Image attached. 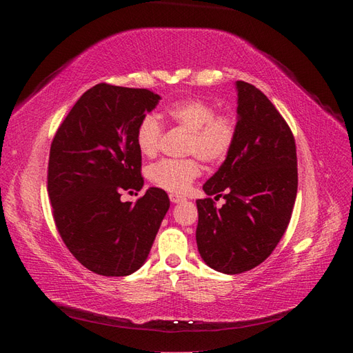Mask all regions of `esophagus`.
I'll return each mask as SVG.
<instances>
[{"mask_svg":"<svg viewBox=\"0 0 353 353\" xmlns=\"http://www.w3.org/2000/svg\"><path fill=\"white\" fill-rule=\"evenodd\" d=\"M169 199H170V201H172V203H181V201L185 200V197L179 196V194H169Z\"/></svg>","mask_w":353,"mask_h":353,"instance_id":"obj_1","label":"esophagus"}]
</instances>
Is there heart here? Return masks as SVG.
Masks as SVG:
<instances>
[{
    "instance_id": "heart-1",
    "label": "heart",
    "mask_w": 353,
    "mask_h": 353,
    "mask_svg": "<svg viewBox=\"0 0 353 353\" xmlns=\"http://www.w3.org/2000/svg\"><path fill=\"white\" fill-rule=\"evenodd\" d=\"M168 116L188 131L184 152L196 154L208 163H218L225 159L236 141L237 126L230 114H215V105L201 99L175 101L166 109ZM163 128L154 114H145L137 126L135 141L145 157L157 154ZM201 168L196 157L163 159L147 170L152 183L170 193H184L200 175Z\"/></svg>"
}]
</instances>
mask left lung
I'll list each match as a JSON object with an SVG mask.
<instances>
[{
    "instance_id": "left-lung-1",
    "label": "left lung",
    "mask_w": 353,
    "mask_h": 353,
    "mask_svg": "<svg viewBox=\"0 0 353 353\" xmlns=\"http://www.w3.org/2000/svg\"><path fill=\"white\" fill-rule=\"evenodd\" d=\"M237 132L228 156L199 199L197 249L210 268L241 274L262 263L284 236L297 193L294 137L266 95L236 82Z\"/></svg>"
}]
</instances>
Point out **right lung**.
I'll list each match as a JSON object with an SVG mask.
<instances>
[{"mask_svg": "<svg viewBox=\"0 0 353 353\" xmlns=\"http://www.w3.org/2000/svg\"><path fill=\"white\" fill-rule=\"evenodd\" d=\"M159 100L150 90L99 83L74 103L51 143L48 194L56 227L70 253L95 274L140 270L169 209L168 194L154 187L135 203L121 201L123 190L144 185L135 132Z\"/></svg>", "mask_w": 353, "mask_h": 353, "instance_id": "right-lung-1", "label": "right lung"}]
</instances>
